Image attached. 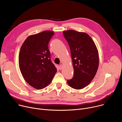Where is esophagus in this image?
Segmentation results:
<instances>
[{
    "label": "esophagus",
    "instance_id": "esophagus-1",
    "mask_svg": "<svg viewBox=\"0 0 122 122\" xmlns=\"http://www.w3.org/2000/svg\"><path fill=\"white\" fill-rule=\"evenodd\" d=\"M62 66H63V65H60L59 66V70H61L62 68Z\"/></svg>",
    "mask_w": 122,
    "mask_h": 122
}]
</instances>
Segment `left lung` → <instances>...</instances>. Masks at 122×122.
Listing matches in <instances>:
<instances>
[{"instance_id": "left-lung-1", "label": "left lung", "mask_w": 122, "mask_h": 122, "mask_svg": "<svg viewBox=\"0 0 122 122\" xmlns=\"http://www.w3.org/2000/svg\"><path fill=\"white\" fill-rule=\"evenodd\" d=\"M71 49L74 76L67 80L68 84L75 89H82L89 84L97 72L98 51L89 35L73 30L63 32Z\"/></svg>"}]
</instances>
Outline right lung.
I'll use <instances>...</instances> for the list:
<instances>
[{
	"instance_id": "1",
	"label": "right lung",
	"mask_w": 122,
	"mask_h": 122,
	"mask_svg": "<svg viewBox=\"0 0 122 122\" xmlns=\"http://www.w3.org/2000/svg\"><path fill=\"white\" fill-rule=\"evenodd\" d=\"M54 35L44 31L29 36L23 43L19 56V65L25 81L32 87L41 89L53 80L57 69L51 59L48 44Z\"/></svg>"
}]
</instances>
